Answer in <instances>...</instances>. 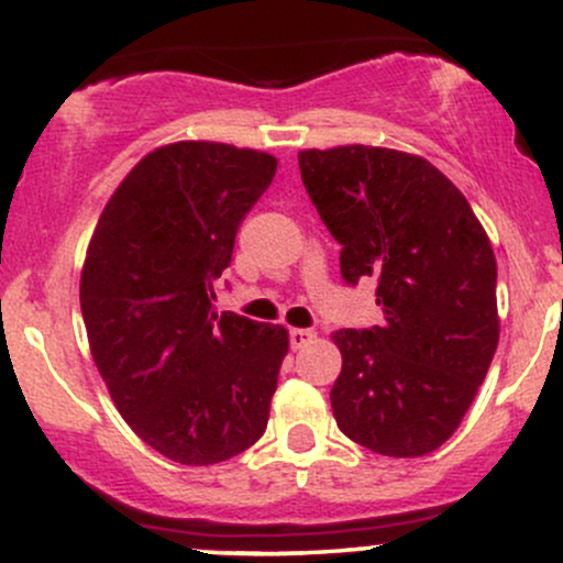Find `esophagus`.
Segmentation results:
<instances>
[{
  "instance_id": "34e87169",
  "label": "esophagus",
  "mask_w": 563,
  "mask_h": 563,
  "mask_svg": "<svg viewBox=\"0 0 563 563\" xmlns=\"http://www.w3.org/2000/svg\"><path fill=\"white\" fill-rule=\"evenodd\" d=\"M314 335H318V333H314V331H307V328H290L288 339H290V346H294V349H301V346L312 344Z\"/></svg>"
}]
</instances>
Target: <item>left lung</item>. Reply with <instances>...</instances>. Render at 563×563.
<instances>
[{"label": "left lung", "instance_id": "8db88e82", "mask_svg": "<svg viewBox=\"0 0 563 563\" xmlns=\"http://www.w3.org/2000/svg\"><path fill=\"white\" fill-rule=\"evenodd\" d=\"M299 169L341 243L344 280L376 277L384 309V325L331 335L335 423L378 455H429L461 426L500 339L493 243L466 196L421 156L309 147Z\"/></svg>", "mask_w": 563, "mask_h": 563}]
</instances>
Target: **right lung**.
<instances>
[{
	"label": "right lung",
	"mask_w": 563,
	"mask_h": 563,
	"mask_svg": "<svg viewBox=\"0 0 563 563\" xmlns=\"http://www.w3.org/2000/svg\"><path fill=\"white\" fill-rule=\"evenodd\" d=\"M277 158L183 140L147 153L102 209L81 269L89 352L142 442L214 466L264 434L288 331L219 314L214 280Z\"/></svg>",
	"instance_id": "add662e5"
}]
</instances>
